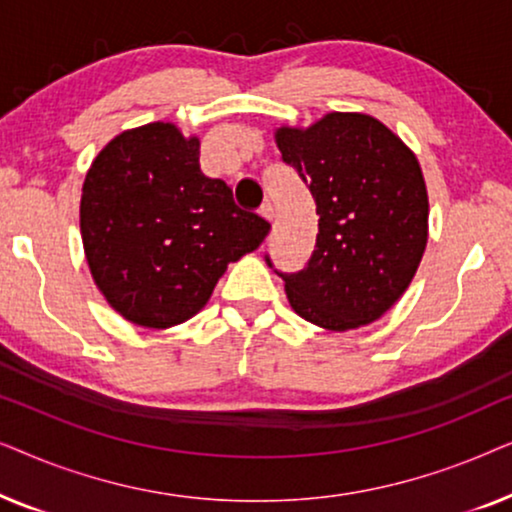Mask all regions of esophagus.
<instances>
[{
    "mask_svg": "<svg viewBox=\"0 0 512 512\" xmlns=\"http://www.w3.org/2000/svg\"><path fill=\"white\" fill-rule=\"evenodd\" d=\"M258 214H261L263 219L272 221V216H275V207H272V202H263L261 209H258Z\"/></svg>",
    "mask_w": 512,
    "mask_h": 512,
    "instance_id": "1",
    "label": "esophagus"
}]
</instances>
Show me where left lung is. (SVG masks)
I'll list each match as a JSON object with an SVG mask.
<instances>
[{
  "label": "left lung",
  "mask_w": 512,
  "mask_h": 512,
  "mask_svg": "<svg viewBox=\"0 0 512 512\" xmlns=\"http://www.w3.org/2000/svg\"><path fill=\"white\" fill-rule=\"evenodd\" d=\"M282 160L310 188L317 244L298 272H279L293 310L328 331L380 319L415 277L429 198L408 146L366 114H328L307 130H277ZM265 263L275 268L270 256Z\"/></svg>",
  "instance_id": "1"
}]
</instances>
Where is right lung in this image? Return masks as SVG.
<instances>
[{
	"label": "right lung",
	"instance_id": "right-lung-1",
	"mask_svg": "<svg viewBox=\"0 0 512 512\" xmlns=\"http://www.w3.org/2000/svg\"><path fill=\"white\" fill-rule=\"evenodd\" d=\"M226 181L200 170V142L172 123L128 130L104 146L83 181L81 237L95 284L132 324L191 319L226 265L268 235Z\"/></svg>",
	"mask_w": 512,
	"mask_h": 512
}]
</instances>
